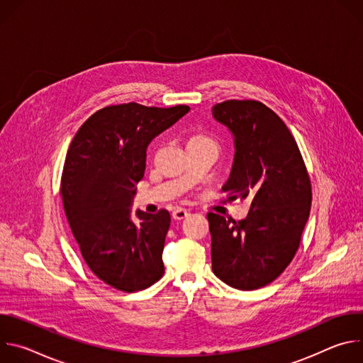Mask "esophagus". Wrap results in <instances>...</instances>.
Returning a JSON list of instances; mask_svg holds the SVG:
<instances>
[{"label":"esophagus","instance_id":"obj_1","mask_svg":"<svg viewBox=\"0 0 363 363\" xmlns=\"http://www.w3.org/2000/svg\"><path fill=\"white\" fill-rule=\"evenodd\" d=\"M185 217H188V211L184 210V208H177L174 213H172V218L179 221V220H184Z\"/></svg>","mask_w":363,"mask_h":363}]
</instances>
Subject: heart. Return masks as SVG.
Instances as JSON below:
<instances>
[{
    "label": "heart",
    "instance_id": "obj_1",
    "mask_svg": "<svg viewBox=\"0 0 363 363\" xmlns=\"http://www.w3.org/2000/svg\"><path fill=\"white\" fill-rule=\"evenodd\" d=\"M191 140H208V139H205V138H202V136H194V138H191ZM189 140V142H191Z\"/></svg>",
    "mask_w": 363,
    "mask_h": 363
}]
</instances>
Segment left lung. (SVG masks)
<instances>
[{"mask_svg":"<svg viewBox=\"0 0 363 363\" xmlns=\"http://www.w3.org/2000/svg\"><path fill=\"white\" fill-rule=\"evenodd\" d=\"M213 118L233 135L234 161L223 191L251 199L248 216L231 223L206 216L213 272L238 290H257L290 264L308 220L312 188L294 138L263 103L227 100Z\"/></svg>","mask_w":363,"mask_h":363,"instance_id":"1","label":"left lung"}]
</instances>
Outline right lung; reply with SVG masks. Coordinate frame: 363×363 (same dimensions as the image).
Here are the masks:
<instances>
[{
    "mask_svg": "<svg viewBox=\"0 0 363 363\" xmlns=\"http://www.w3.org/2000/svg\"><path fill=\"white\" fill-rule=\"evenodd\" d=\"M188 112L136 103L100 109L67 150L60 188L67 221L89 269L118 290L146 289L164 274L171 216L136 210L133 220L132 205L149 143Z\"/></svg>",
    "mask_w": 363,
    "mask_h": 363,
    "instance_id": "1",
    "label": "right lung"
}]
</instances>
